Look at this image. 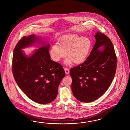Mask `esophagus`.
I'll return each instance as SVG.
<instances>
[{
	"mask_svg": "<svg viewBox=\"0 0 130 130\" xmlns=\"http://www.w3.org/2000/svg\"><path fill=\"white\" fill-rule=\"evenodd\" d=\"M64 71H65V73H66V75L69 74V69H68V68H65L64 69Z\"/></svg>",
	"mask_w": 130,
	"mask_h": 130,
	"instance_id": "34e87169",
	"label": "esophagus"
}]
</instances>
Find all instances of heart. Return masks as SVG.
<instances>
[{
  "label": "heart",
  "instance_id": "heart-1",
  "mask_svg": "<svg viewBox=\"0 0 130 130\" xmlns=\"http://www.w3.org/2000/svg\"><path fill=\"white\" fill-rule=\"evenodd\" d=\"M92 46V42L88 37L76 34L66 35L61 37L58 44L53 45L50 51L53 60L58 62L66 55L64 61L67 66L73 63L76 64L83 63L88 56Z\"/></svg>",
  "mask_w": 130,
  "mask_h": 130
}]
</instances>
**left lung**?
<instances>
[{
    "mask_svg": "<svg viewBox=\"0 0 130 130\" xmlns=\"http://www.w3.org/2000/svg\"><path fill=\"white\" fill-rule=\"evenodd\" d=\"M94 37L96 43L86 60L70 70L72 92L83 102H91L101 97L116 72L117 57L110 39L100 31Z\"/></svg>",
    "mask_w": 130,
    "mask_h": 130,
    "instance_id": "1",
    "label": "left lung"
}]
</instances>
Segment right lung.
<instances>
[{
  "mask_svg": "<svg viewBox=\"0 0 130 130\" xmlns=\"http://www.w3.org/2000/svg\"><path fill=\"white\" fill-rule=\"evenodd\" d=\"M34 34L23 37L14 48L12 69L20 89L33 101L46 104L58 95V86L66 73L60 64L51 60L50 44ZM39 49L27 56L22 49L35 45Z\"/></svg>",
  "mask_w": 130,
  "mask_h": 130,
  "instance_id": "right-lung-1",
  "label": "right lung"
}]
</instances>
